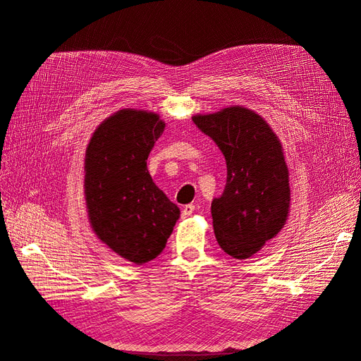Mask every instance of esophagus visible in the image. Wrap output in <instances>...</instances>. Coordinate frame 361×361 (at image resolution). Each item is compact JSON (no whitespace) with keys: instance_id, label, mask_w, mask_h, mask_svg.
I'll return each instance as SVG.
<instances>
[{"instance_id":"34e87169","label":"esophagus","mask_w":361,"mask_h":361,"mask_svg":"<svg viewBox=\"0 0 361 361\" xmlns=\"http://www.w3.org/2000/svg\"><path fill=\"white\" fill-rule=\"evenodd\" d=\"M194 209H195V206H194V204H187V206H183V209H182V216H183V218L190 216V215L194 212Z\"/></svg>"}]
</instances>
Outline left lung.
Listing matches in <instances>:
<instances>
[{"mask_svg": "<svg viewBox=\"0 0 361 361\" xmlns=\"http://www.w3.org/2000/svg\"><path fill=\"white\" fill-rule=\"evenodd\" d=\"M192 122L226 158V188L211 206L218 245L235 259H248L277 236L289 216V170L283 146L264 117L241 105L195 114Z\"/></svg>", "mask_w": 361, "mask_h": 361, "instance_id": "1", "label": "left lung"}]
</instances>
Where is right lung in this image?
<instances>
[{
	"mask_svg": "<svg viewBox=\"0 0 361 361\" xmlns=\"http://www.w3.org/2000/svg\"><path fill=\"white\" fill-rule=\"evenodd\" d=\"M164 129L159 114L123 108L94 129L85 149L90 226L101 243L135 265L161 253L180 216L147 170V157Z\"/></svg>",
	"mask_w": 361,
	"mask_h": 361,
	"instance_id": "right-lung-1",
	"label": "right lung"
}]
</instances>
